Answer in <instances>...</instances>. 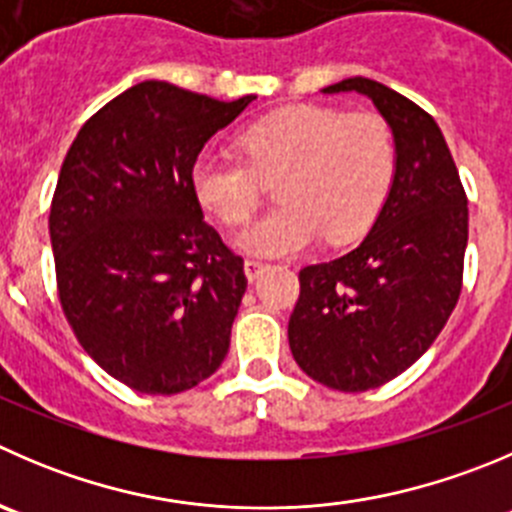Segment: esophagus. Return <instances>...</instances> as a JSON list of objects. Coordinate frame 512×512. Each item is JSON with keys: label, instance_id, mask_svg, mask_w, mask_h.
Listing matches in <instances>:
<instances>
[{"label": "esophagus", "instance_id": "1", "mask_svg": "<svg viewBox=\"0 0 512 512\" xmlns=\"http://www.w3.org/2000/svg\"><path fill=\"white\" fill-rule=\"evenodd\" d=\"M267 270H270V265H265V262H260V260L245 262V275L250 282H255L257 277H262V272H267Z\"/></svg>", "mask_w": 512, "mask_h": 512}]
</instances>
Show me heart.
Wrapping results in <instances>:
<instances>
[{"label":"heart","mask_w":512,"mask_h":512,"mask_svg":"<svg viewBox=\"0 0 512 512\" xmlns=\"http://www.w3.org/2000/svg\"><path fill=\"white\" fill-rule=\"evenodd\" d=\"M240 157L202 155L192 192L225 225L250 220L262 180H277L282 202L235 237L252 257H292L325 237L345 242L370 227L395 180V140L377 114L292 104L247 124Z\"/></svg>","instance_id":"heart-1"}]
</instances>
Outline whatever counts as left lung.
<instances>
[{
  "label": "left lung",
  "instance_id": "8db88e82",
  "mask_svg": "<svg viewBox=\"0 0 512 512\" xmlns=\"http://www.w3.org/2000/svg\"><path fill=\"white\" fill-rule=\"evenodd\" d=\"M370 99L395 140V180L365 240L300 270L287 337L302 372L342 393L380 388L425 355L463 285L468 200L425 109L367 77L322 89Z\"/></svg>",
  "mask_w": 512,
  "mask_h": 512
}]
</instances>
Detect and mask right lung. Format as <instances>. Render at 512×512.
I'll list each match as a JSON object with an SVG mask.
<instances>
[{
  "mask_svg": "<svg viewBox=\"0 0 512 512\" xmlns=\"http://www.w3.org/2000/svg\"><path fill=\"white\" fill-rule=\"evenodd\" d=\"M252 99L147 79L92 114L62 162L49 210L62 310L84 352L137 393L195 388L230 350L247 277L190 175Z\"/></svg>",
  "mask_w": 512,
  "mask_h": 512,
  "instance_id": "add662e5",
  "label": "right lung"
}]
</instances>
